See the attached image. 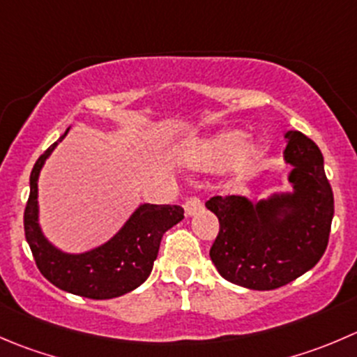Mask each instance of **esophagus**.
Wrapping results in <instances>:
<instances>
[{"mask_svg":"<svg viewBox=\"0 0 357 357\" xmlns=\"http://www.w3.org/2000/svg\"><path fill=\"white\" fill-rule=\"evenodd\" d=\"M202 200L199 197H188L185 202V213L186 216H192V214H197L199 211H202Z\"/></svg>","mask_w":357,"mask_h":357,"instance_id":"1","label":"esophagus"}]
</instances>
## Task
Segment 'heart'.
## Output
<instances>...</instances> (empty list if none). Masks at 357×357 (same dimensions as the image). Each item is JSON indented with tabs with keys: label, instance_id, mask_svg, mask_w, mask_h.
I'll return each instance as SVG.
<instances>
[{
	"label": "heart",
	"instance_id": "heart-1",
	"mask_svg": "<svg viewBox=\"0 0 357 357\" xmlns=\"http://www.w3.org/2000/svg\"><path fill=\"white\" fill-rule=\"evenodd\" d=\"M245 143V134L241 130H230L220 136L209 137V139L193 141L186 144L181 151V157L193 167L214 169L230 162ZM263 148L258 144L245 148L237 158H235V169L237 171H248L256 162L261 158Z\"/></svg>",
	"mask_w": 357,
	"mask_h": 357
}]
</instances>
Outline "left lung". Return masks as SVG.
<instances>
[{
    "mask_svg": "<svg viewBox=\"0 0 357 357\" xmlns=\"http://www.w3.org/2000/svg\"><path fill=\"white\" fill-rule=\"evenodd\" d=\"M284 158L295 192L251 204L245 197H211L220 221L209 256L220 275L242 288L268 291L295 281L324 255L335 200L317 144L298 130L286 134Z\"/></svg>",
    "mask_w": 357,
    "mask_h": 357,
    "instance_id": "left-lung-1",
    "label": "left lung"
}]
</instances>
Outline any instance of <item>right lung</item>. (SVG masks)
Masks as SVG:
<instances>
[{
    "label": "right lung",
    "instance_id": "add662e5",
    "mask_svg": "<svg viewBox=\"0 0 357 357\" xmlns=\"http://www.w3.org/2000/svg\"><path fill=\"white\" fill-rule=\"evenodd\" d=\"M55 146L57 143L34 164L29 178V199L24 209V231L38 271L62 291L85 298L108 300L132 291L148 279L162 237L183 220L185 211L172 204H143L105 245L83 255H66L55 249L38 227V176Z\"/></svg>",
    "mask_w": 357,
    "mask_h": 357
}]
</instances>
